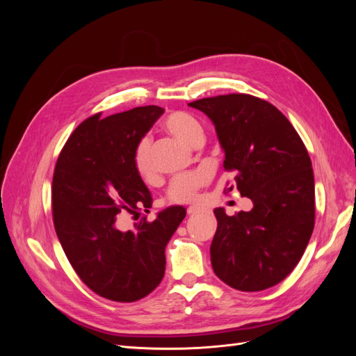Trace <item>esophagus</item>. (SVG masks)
<instances>
[{"label": "esophagus", "instance_id": "obj_1", "mask_svg": "<svg viewBox=\"0 0 356 356\" xmlns=\"http://www.w3.org/2000/svg\"><path fill=\"white\" fill-rule=\"evenodd\" d=\"M199 212H202V208H199V207H190V208H187V213L188 215H195V213H199Z\"/></svg>", "mask_w": 356, "mask_h": 356}]
</instances>
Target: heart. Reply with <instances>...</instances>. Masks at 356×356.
I'll return each instance as SVG.
<instances>
[{"instance_id":"1","label":"heart","mask_w":356,"mask_h":356,"mask_svg":"<svg viewBox=\"0 0 356 356\" xmlns=\"http://www.w3.org/2000/svg\"><path fill=\"white\" fill-rule=\"evenodd\" d=\"M165 132L174 136L182 144L190 147H197L203 141V129L196 117L187 113H172L163 120ZM135 168L141 178L149 181L154 177L153 161H152V144L149 139L144 138L139 141L135 149ZM208 177L203 170L191 172V174L181 175L172 181L168 190V199L170 202L186 203L196 197L197 190L207 182Z\"/></svg>"}]
</instances>
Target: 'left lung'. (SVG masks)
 Here are the masks:
<instances>
[{
    "mask_svg": "<svg viewBox=\"0 0 356 356\" xmlns=\"http://www.w3.org/2000/svg\"><path fill=\"white\" fill-rule=\"evenodd\" d=\"M188 105L209 117L224 170L234 172L236 188L254 203L232 217L224 208L213 209V272L234 289L270 288L294 270L314 232L315 179L307 149L288 118L255 96L221 95Z\"/></svg>",
    "mask_w": 356,
    "mask_h": 356,
    "instance_id": "1",
    "label": "left lung"
}]
</instances>
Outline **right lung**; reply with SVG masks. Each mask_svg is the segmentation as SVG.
<instances>
[{
	"mask_svg": "<svg viewBox=\"0 0 356 356\" xmlns=\"http://www.w3.org/2000/svg\"><path fill=\"white\" fill-rule=\"evenodd\" d=\"M163 113L147 105L89 117L70 136L53 175V221L63 251L81 281L113 301H136L161 282L166 245L186 218L178 204L153 222L122 229L126 213L152 208L135 149Z\"/></svg>",
	"mask_w": 356,
	"mask_h": 356,
	"instance_id": "add662e5",
	"label": "right lung"
}]
</instances>
